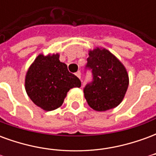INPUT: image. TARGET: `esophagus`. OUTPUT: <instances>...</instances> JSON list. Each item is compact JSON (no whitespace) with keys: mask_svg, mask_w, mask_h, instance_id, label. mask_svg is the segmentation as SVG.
<instances>
[{"mask_svg":"<svg viewBox=\"0 0 156 156\" xmlns=\"http://www.w3.org/2000/svg\"><path fill=\"white\" fill-rule=\"evenodd\" d=\"M75 75H76V76H77L78 78H81V72L80 71L77 72V73H75Z\"/></svg>","mask_w":156,"mask_h":156,"instance_id":"1","label":"esophagus"}]
</instances>
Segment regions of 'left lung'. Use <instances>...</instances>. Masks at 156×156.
Returning <instances> with one entry per match:
<instances>
[{"mask_svg": "<svg viewBox=\"0 0 156 156\" xmlns=\"http://www.w3.org/2000/svg\"><path fill=\"white\" fill-rule=\"evenodd\" d=\"M86 69L91 70L93 80L83 88L88 105L96 111H106L120 104L129 86L124 66L106 49L89 51Z\"/></svg>", "mask_w": 156, "mask_h": 156, "instance_id": "left-lung-1", "label": "left lung"}]
</instances>
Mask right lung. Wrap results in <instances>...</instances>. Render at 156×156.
<instances>
[{"label":"right lung","instance_id":"right-lung-1","mask_svg":"<svg viewBox=\"0 0 156 156\" xmlns=\"http://www.w3.org/2000/svg\"><path fill=\"white\" fill-rule=\"evenodd\" d=\"M81 87L79 78L59 61V55L40 54L29 68L25 79L27 94L34 104L46 111L60 107L71 88Z\"/></svg>","mask_w":156,"mask_h":156}]
</instances>
